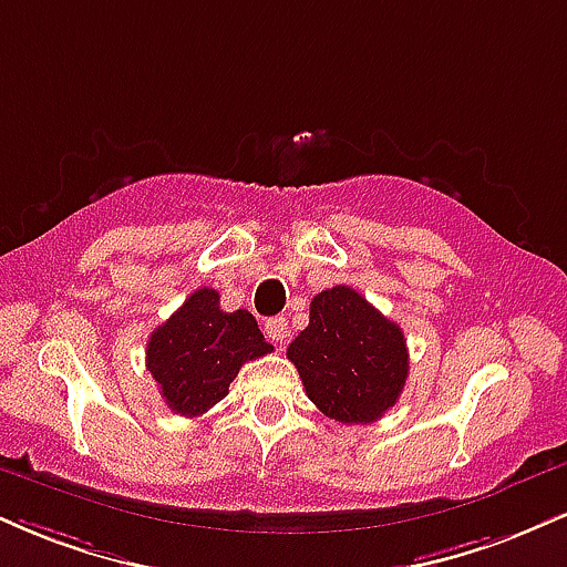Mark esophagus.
Wrapping results in <instances>:
<instances>
[{"label": "esophagus", "mask_w": 567, "mask_h": 567, "mask_svg": "<svg viewBox=\"0 0 567 567\" xmlns=\"http://www.w3.org/2000/svg\"><path fill=\"white\" fill-rule=\"evenodd\" d=\"M264 330H266V338H271L275 340V343H279L282 346L285 340H288V319L285 317H271V319H266V324H264Z\"/></svg>", "instance_id": "1"}]
</instances>
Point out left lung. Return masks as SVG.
<instances>
[{"label":"left lung","mask_w":567,"mask_h":567,"mask_svg":"<svg viewBox=\"0 0 567 567\" xmlns=\"http://www.w3.org/2000/svg\"><path fill=\"white\" fill-rule=\"evenodd\" d=\"M288 359L319 412L346 425L383 417L409 374L401 327L349 285L313 296L309 327L290 343Z\"/></svg>","instance_id":"8db88e82"}]
</instances>
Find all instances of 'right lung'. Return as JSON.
Masks as SVG:
<instances>
[{"label": "right lung", "instance_id": "right-lung-1", "mask_svg": "<svg viewBox=\"0 0 567 567\" xmlns=\"http://www.w3.org/2000/svg\"><path fill=\"white\" fill-rule=\"evenodd\" d=\"M275 351L248 309L224 311L214 288H200L147 343V372L161 399L182 417H200L229 393L245 361Z\"/></svg>", "mask_w": 567, "mask_h": 567}]
</instances>
